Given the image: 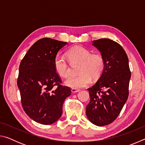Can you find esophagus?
Returning <instances> with one entry per match:
<instances>
[{
	"mask_svg": "<svg viewBox=\"0 0 145 145\" xmlns=\"http://www.w3.org/2000/svg\"><path fill=\"white\" fill-rule=\"evenodd\" d=\"M80 91V89H75V88H72V93H77L78 92Z\"/></svg>",
	"mask_w": 145,
	"mask_h": 145,
	"instance_id": "obj_1",
	"label": "esophagus"
}]
</instances>
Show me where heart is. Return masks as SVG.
Segmentation results:
<instances>
[{
  "mask_svg": "<svg viewBox=\"0 0 145 145\" xmlns=\"http://www.w3.org/2000/svg\"><path fill=\"white\" fill-rule=\"evenodd\" d=\"M67 56L71 63H79L77 76L71 77L66 80V84L71 88L78 89L87 86L91 82L92 77L99 78L104 71L105 61L100 54H91V51L82 46H74L67 51ZM56 73L63 78L70 75V68L65 58L57 56L54 61Z\"/></svg>",
  "mask_w": 145,
  "mask_h": 145,
  "instance_id": "obj_1",
  "label": "heart"
}]
</instances>
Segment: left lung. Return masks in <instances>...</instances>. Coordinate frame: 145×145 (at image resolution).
Listing matches in <instances>:
<instances>
[{"mask_svg":"<svg viewBox=\"0 0 145 145\" xmlns=\"http://www.w3.org/2000/svg\"><path fill=\"white\" fill-rule=\"evenodd\" d=\"M93 45L101 52L105 67L96 84L88 89L90 102L86 113L92 123L102 127L114 121L125 104L131 72L127 54L119 43L104 38L93 41Z\"/></svg>","mask_w":145,"mask_h":145,"instance_id":"1","label":"left lung"}]
</instances>
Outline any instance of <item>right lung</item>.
I'll list each match as a JSON object with an SVG mask.
<instances>
[{"label":"right lung","mask_w":145,"mask_h":145,"mask_svg":"<svg viewBox=\"0 0 145 145\" xmlns=\"http://www.w3.org/2000/svg\"><path fill=\"white\" fill-rule=\"evenodd\" d=\"M67 42L44 38L29 49L19 67L17 85L25 113L43 125L54 123L61 116L63 104L71 88L61 84L54 59Z\"/></svg>","instance_id":"1"}]
</instances>
